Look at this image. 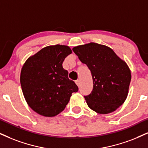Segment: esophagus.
I'll return each instance as SVG.
<instances>
[{
	"instance_id": "obj_1",
	"label": "esophagus",
	"mask_w": 148,
	"mask_h": 148,
	"mask_svg": "<svg viewBox=\"0 0 148 148\" xmlns=\"http://www.w3.org/2000/svg\"><path fill=\"white\" fill-rule=\"evenodd\" d=\"M76 85H77L78 87H80V80H76Z\"/></svg>"
}]
</instances>
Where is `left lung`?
<instances>
[{
	"mask_svg": "<svg viewBox=\"0 0 148 148\" xmlns=\"http://www.w3.org/2000/svg\"><path fill=\"white\" fill-rule=\"evenodd\" d=\"M91 71L93 87L85 96L88 106L100 114L115 111L126 100L131 74L125 61L108 46L89 43L73 48Z\"/></svg>",
	"mask_w": 148,
	"mask_h": 148,
	"instance_id": "8db88e82",
	"label": "left lung"
}]
</instances>
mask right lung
<instances>
[{"label": "right lung", "mask_w": 148, "mask_h": 148, "mask_svg": "<svg viewBox=\"0 0 148 148\" xmlns=\"http://www.w3.org/2000/svg\"><path fill=\"white\" fill-rule=\"evenodd\" d=\"M71 53L72 50L67 46H49L30 57L22 67L20 84L24 98L41 115H58L64 110L72 93L78 91L62 65Z\"/></svg>", "instance_id": "right-lung-1"}]
</instances>
